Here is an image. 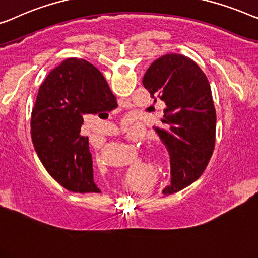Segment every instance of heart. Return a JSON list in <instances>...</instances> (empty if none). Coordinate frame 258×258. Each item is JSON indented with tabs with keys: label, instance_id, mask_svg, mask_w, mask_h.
I'll use <instances>...</instances> for the list:
<instances>
[{
	"label": "heart",
	"instance_id": "obj_1",
	"mask_svg": "<svg viewBox=\"0 0 258 258\" xmlns=\"http://www.w3.org/2000/svg\"><path fill=\"white\" fill-rule=\"evenodd\" d=\"M123 133H124L125 136H132V133L126 132V130H123ZM147 154L149 162H150L152 167H156V169H159L160 171H164V174H169L171 172V169H172V160H171V157L167 155L165 151L162 150L160 148L150 147L148 148Z\"/></svg>",
	"mask_w": 258,
	"mask_h": 258
}]
</instances>
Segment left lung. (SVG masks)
<instances>
[{
  "mask_svg": "<svg viewBox=\"0 0 258 258\" xmlns=\"http://www.w3.org/2000/svg\"><path fill=\"white\" fill-rule=\"evenodd\" d=\"M142 81L155 102L165 103L162 126L155 129L172 160L171 184L163 189L169 196L196 181L213 155L216 113L211 86L192 59L177 53L156 59Z\"/></svg>",
  "mask_w": 258,
  "mask_h": 258,
  "instance_id": "obj_1",
  "label": "left lung"
}]
</instances>
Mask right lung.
Here are the masks:
<instances>
[{
    "label": "right lung",
    "instance_id": "1",
    "mask_svg": "<svg viewBox=\"0 0 258 258\" xmlns=\"http://www.w3.org/2000/svg\"><path fill=\"white\" fill-rule=\"evenodd\" d=\"M117 107L102 73L84 59L70 58L47 74L31 113L33 147L46 171L66 189L99 193L93 177L85 115Z\"/></svg>",
    "mask_w": 258,
    "mask_h": 258
}]
</instances>
